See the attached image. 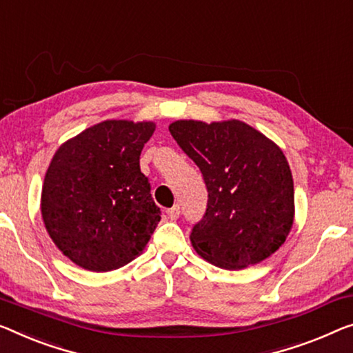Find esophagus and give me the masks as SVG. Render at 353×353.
Segmentation results:
<instances>
[{"label": "esophagus", "mask_w": 353, "mask_h": 353, "mask_svg": "<svg viewBox=\"0 0 353 353\" xmlns=\"http://www.w3.org/2000/svg\"><path fill=\"white\" fill-rule=\"evenodd\" d=\"M168 217H170L171 220H176L179 219V215H181V208H179V204H176V206H172L171 209L166 210Z\"/></svg>", "instance_id": "esophagus-1"}]
</instances>
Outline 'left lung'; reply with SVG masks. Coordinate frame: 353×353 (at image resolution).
<instances>
[{
  "label": "left lung",
  "instance_id": "left-lung-1",
  "mask_svg": "<svg viewBox=\"0 0 353 353\" xmlns=\"http://www.w3.org/2000/svg\"><path fill=\"white\" fill-rule=\"evenodd\" d=\"M170 133L201 171L208 206L194 250L223 270L263 261L285 243L294 215L293 177L279 147L239 120H177Z\"/></svg>",
  "mask_w": 353,
  "mask_h": 353
}]
</instances>
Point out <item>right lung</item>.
<instances>
[{"label":"right lung","mask_w":353,"mask_h":353,"mask_svg":"<svg viewBox=\"0 0 353 353\" xmlns=\"http://www.w3.org/2000/svg\"><path fill=\"white\" fill-rule=\"evenodd\" d=\"M152 122L106 120L55 152L42 185L41 212L55 245L77 266L106 272L149 243L161 219L141 172Z\"/></svg>","instance_id":"add662e5"}]
</instances>
